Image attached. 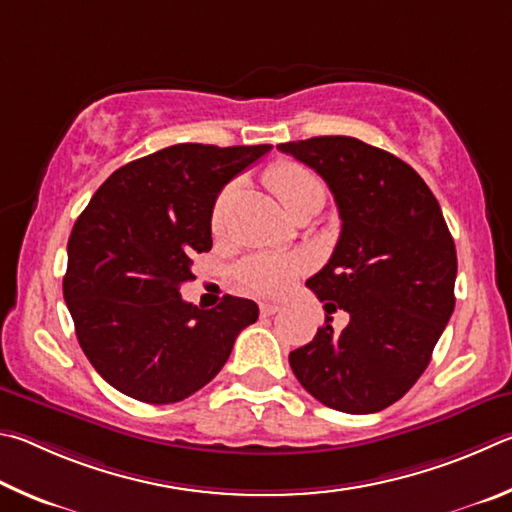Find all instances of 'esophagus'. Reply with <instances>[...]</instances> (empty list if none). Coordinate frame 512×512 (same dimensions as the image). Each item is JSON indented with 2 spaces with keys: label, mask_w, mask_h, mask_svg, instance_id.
Instances as JSON below:
<instances>
[{
  "label": "esophagus",
  "mask_w": 512,
  "mask_h": 512,
  "mask_svg": "<svg viewBox=\"0 0 512 512\" xmlns=\"http://www.w3.org/2000/svg\"><path fill=\"white\" fill-rule=\"evenodd\" d=\"M279 310H281L279 303H267V301L261 303V315H263V317H272V315H276V312H279Z\"/></svg>",
  "instance_id": "obj_1"
}]
</instances>
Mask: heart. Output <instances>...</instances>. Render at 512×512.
I'll use <instances>...</instances> for the list:
<instances>
[{
    "label": "heart",
    "instance_id": "1",
    "mask_svg": "<svg viewBox=\"0 0 512 512\" xmlns=\"http://www.w3.org/2000/svg\"><path fill=\"white\" fill-rule=\"evenodd\" d=\"M265 182L279 197L281 204L290 213L297 206L310 200L324 202L326 186L321 179L308 170L306 166L283 161L265 173ZM236 197V186H224L220 195L215 197L211 209V229L215 236H220L229 224V213ZM310 267V258L306 254H256L242 261L236 270V279L242 288L261 294V297H276L290 288L299 274Z\"/></svg>",
    "mask_w": 512,
    "mask_h": 512
}]
</instances>
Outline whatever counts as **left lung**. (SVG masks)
Wrapping results in <instances>:
<instances>
[{
  "label": "left lung",
  "instance_id": "obj_1",
  "mask_svg": "<svg viewBox=\"0 0 512 512\" xmlns=\"http://www.w3.org/2000/svg\"><path fill=\"white\" fill-rule=\"evenodd\" d=\"M335 195L342 233L308 288L326 324L290 353L310 396L344 414H375L414 387L454 310L456 247L441 206L414 168L353 137L279 146ZM352 315L342 334L332 312Z\"/></svg>",
  "mask_w": 512,
  "mask_h": 512
}]
</instances>
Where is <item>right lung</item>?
I'll list each match as a JSON object with an SVG mask.
<instances>
[{"mask_svg": "<svg viewBox=\"0 0 512 512\" xmlns=\"http://www.w3.org/2000/svg\"><path fill=\"white\" fill-rule=\"evenodd\" d=\"M270 150L177 143L114 170L78 215L62 292L80 348L116 391L150 405L193 396L258 319L249 299L202 310L179 288L195 279L191 256L213 245L222 186Z\"/></svg>", "mask_w": 512, "mask_h": 512, "instance_id": "1", "label": "right lung"}]
</instances>
